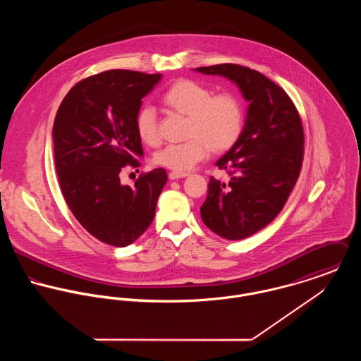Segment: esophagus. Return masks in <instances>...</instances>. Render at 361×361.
Returning <instances> with one entry per match:
<instances>
[{"label": "esophagus", "instance_id": "obj_1", "mask_svg": "<svg viewBox=\"0 0 361 361\" xmlns=\"http://www.w3.org/2000/svg\"><path fill=\"white\" fill-rule=\"evenodd\" d=\"M186 176H189V173H186V172H175V171L169 172V179H171V180L182 179V178H186Z\"/></svg>", "mask_w": 361, "mask_h": 361}]
</instances>
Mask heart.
<instances>
[{
  "label": "heart",
  "mask_w": 361,
  "mask_h": 361,
  "mask_svg": "<svg viewBox=\"0 0 361 361\" xmlns=\"http://www.w3.org/2000/svg\"><path fill=\"white\" fill-rule=\"evenodd\" d=\"M162 103L188 116L186 137L179 145H168L154 155L157 165L175 172H186L207 154L224 153L235 146L245 128V109L242 102L232 93L214 94L212 92L189 79L173 82L162 94ZM136 132L140 140L149 146L159 142L155 111L145 105L135 118Z\"/></svg>",
  "instance_id": "1"
}]
</instances>
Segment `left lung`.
Listing matches in <instances>:
<instances>
[{
	"label": "left lung",
	"mask_w": 361,
	"mask_h": 361,
	"mask_svg": "<svg viewBox=\"0 0 361 361\" xmlns=\"http://www.w3.org/2000/svg\"><path fill=\"white\" fill-rule=\"evenodd\" d=\"M193 71L229 79L249 103L239 140L215 162L231 179L211 176L200 207L214 233L240 240L267 226L293 190L305 152L302 121L285 90L255 69L221 63Z\"/></svg>",
	"instance_id": "obj_1"
}]
</instances>
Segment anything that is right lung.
I'll return each mask as SVG.
<instances>
[{"instance_id": "obj_1", "label": "right lung", "mask_w": 361, "mask_h": 361, "mask_svg": "<svg viewBox=\"0 0 361 361\" xmlns=\"http://www.w3.org/2000/svg\"><path fill=\"white\" fill-rule=\"evenodd\" d=\"M162 75L114 69L75 85L52 126L61 192L79 224L94 238L125 247L140 238L155 215L168 180L162 168L122 185L119 172L139 166L142 140L135 118Z\"/></svg>"}]
</instances>
